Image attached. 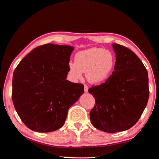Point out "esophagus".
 I'll use <instances>...</instances> for the list:
<instances>
[{
	"instance_id": "1",
	"label": "esophagus",
	"mask_w": 159,
	"mask_h": 159,
	"mask_svg": "<svg viewBox=\"0 0 159 159\" xmlns=\"http://www.w3.org/2000/svg\"><path fill=\"white\" fill-rule=\"evenodd\" d=\"M88 91H89V87H88L86 85H84V92L88 93Z\"/></svg>"
}]
</instances>
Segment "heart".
<instances>
[{
  "mask_svg": "<svg viewBox=\"0 0 159 159\" xmlns=\"http://www.w3.org/2000/svg\"><path fill=\"white\" fill-rule=\"evenodd\" d=\"M75 63L70 62L68 70L70 79L78 81L86 72L88 81L94 85L106 81L112 74L116 59L112 52L102 48L91 47L78 52L74 57Z\"/></svg>",
  "mask_w": 159,
  "mask_h": 159,
  "instance_id": "obj_1",
  "label": "heart"
}]
</instances>
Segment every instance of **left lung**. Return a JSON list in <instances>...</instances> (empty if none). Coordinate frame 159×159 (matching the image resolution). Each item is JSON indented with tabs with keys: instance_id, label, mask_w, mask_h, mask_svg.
<instances>
[{
	"instance_id": "left-lung-1",
	"label": "left lung",
	"mask_w": 159,
	"mask_h": 159,
	"mask_svg": "<svg viewBox=\"0 0 159 159\" xmlns=\"http://www.w3.org/2000/svg\"><path fill=\"white\" fill-rule=\"evenodd\" d=\"M116 56L114 71L102 84L89 92L95 97V105L90 112L92 125L108 133L130 129L147 106L148 72L134 52L118 44H112Z\"/></svg>"
}]
</instances>
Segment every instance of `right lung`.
<instances>
[{
  "mask_svg": "<svg viewBox=\"0 0 159 159\" xmlns=\"http://www.w3.org/2000/svg\"><path fill=\"white\" fill-rule=\"evenodd\" d=\"M74 47L47 44L35 48L14 70L12 98L29 129L54 132L66 121L69 107L84 93V85L66 80Z\"/></svg>",
  "mask_w": 159,
  "mask_h": 159,
  "instance_id": "1",
  "label": "right lung"
}]
</instances>
